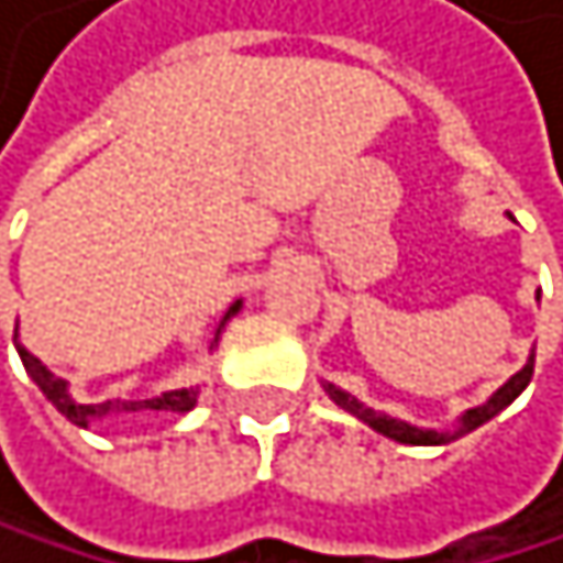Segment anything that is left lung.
<instances>
[{"instance_id":"1","label":"left lung","mask_w":563,"mask_h":563,"mask_svg":"<svg viewBox=\"0 0 563 563\" xmlns=\"http://www.w3.org/2000/svg\"><path fill=\"white\" fill-rule=\"evenodd\" d=\"M537 300H540V294H537ZM530 378H533V351H530V357H527V364L520 367V372L510 375V378H507L500 388H496L483 405L466 408V412L456 419V429H422V426H412V422L391 419V416H385V412H375V408H367V405L357 401L351 391H344V388H338V385H331V382H323V391H328L331 401L341 405L344 412H351V416L361 419L364 426H372V429L382 432L385 439H395V442H405V445H445V442H452V439H460V435L479 429V426L489 422L493 416H500L504 408L530 385Z\"/></svg>"}]
</instances>
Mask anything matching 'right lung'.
<instances>
[{"mask_svg":"<svg viewBox=\"0 0 563 563\" xmlns=\"http://www.w3.org/2000/svg\"><path fill=\"white\" fill-rule=\"evenodd\" d=\"M240 307H243V300H235V303L225 310V317L219 320V328H216V341H219V334H222V328H225V320H229L232 313H240ZM15 351H19V357H23L26 375H30V378L40 385V391L53 401L56 412H59V416H67V419H70L74 426H80V429L103 426V422H111V419H124V416H137V412H175V416H185V412H191V408H196V401H199V388H175V391H162V395H155V398H103V401L87 405V401H80V398L70 395V382H67V378H56L36 354H30L23 344H19V338H15Z\"/></svg>","mask_w":563,"mask_h":563,"instance_id":"1","label":"right lung"}]
</instances>
